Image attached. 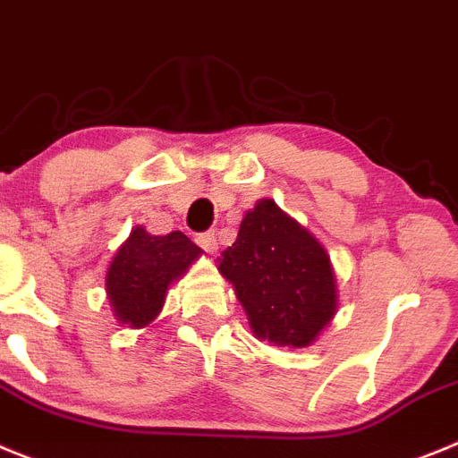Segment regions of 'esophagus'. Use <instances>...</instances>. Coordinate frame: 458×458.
<instances>
[{
  "instance_id": "obj_1",
  "label": "esophagus",
  "mask_w": 458,
  "mask_h": 458,
  "mask_svg": "<svg viewBox=\"0 0 458 458\" xmlns=\"http://www.w3.org/2000/svg\"><path fill=\"white\" fill-rule=\"evenodd\" d=\"M196 242H199L200 249L208 250L209 255H214V253H216V249H219V242H216V234H214V230H212V233L199 234V237H196Z\"/></svg>"
}]
</instances>
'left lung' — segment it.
I'll list each match as a JSON object with an SVG mask.
<instances>
[{"instance_id": "obj_1", "label": "left lung", "mask_w": 458, "mask_h": 458, "mask_svg": "<svg viewBox=\"0 0 458 458\" xmlns=\"http://www.w3.org/2000/svg\"><path fill=\"white\" fill-rule=\"evenodd\" d=\"M216 262L258 340L310 347L340 306L331 255L271 199L244 214L234 244Z\"/></svg>"}]
</instances>
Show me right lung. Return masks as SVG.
<instances>
[{
	"mask_svg": "<svg viewBox=\"0 0 458 458\" xmlns=\"http://www.w3.org/2000/svg\"><path fill=\"white\" fill-rule=\"evenodd\" d=\"M203 255L180 230L150 234L134 225L118 246L105 276L106 299L114 317L130 328H143L157 319L175 280Z\"/></svg>",
	"mask_w": 458,
	"mask_h": 458,
	"instance_id": "1",
	"label": "right lung"
}]
</instances>
